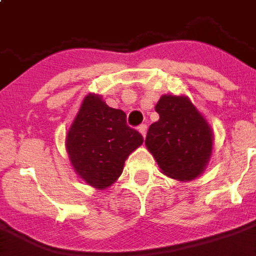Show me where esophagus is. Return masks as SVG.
<instances>
[{
	"label": "esophagus",
	"instance_id": "34e87169",
	"mask_svg": "<svg viewBox=\"0 0 256 256\" xmlns=\"http://www.w3.org/2000/svg\"><path fill=\"white\" fill-rule=\"evenodd\" d=\"M138 132L141 133V136H142V137L145 138V134H146V126H145V124H141V126L138 128Z\"/></svg>",
	"mask_w": 256,
	"mask_h": 256
}]
</instances>
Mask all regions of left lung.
I'll return each instance as SVG.
<instances>
[{
  "mask_svg": "<svg viewBox=\"0 0 256 256\" xmlns=\"http://www.w3.org/2000/svg\"><path fill=\"white\" fill-rule=\"evenodd\" d=\"M159 120L148 128L145 145L160 172L182 182L200 177L212 154L214 134L186 96H162L155 106Z\"/></svg>",
  "mask_w": 256,
  "mask_h": 256,
  "instance_id": "obj_1",
  "label": "left lung"
}]
</instances>
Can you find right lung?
I'll list each match as a JSON object with an SVG mask.
<instances>
[{"label":"right lung","instance_id":"1","mask_svg":"<svg viewBox=\"0 0 256 256\" xmlns=\"http://www.w3.org/2000/svg\"><path fill=\"white\" fill-rule=\"evenodd\" d=\"M142 142V136L128 126L126 114L108 106L94 93L82 100L66 136V150L75 172L100 190L120 177L128 155Z\"/></svg>","mask_w":256,"mask_h":256}]
</instances>
